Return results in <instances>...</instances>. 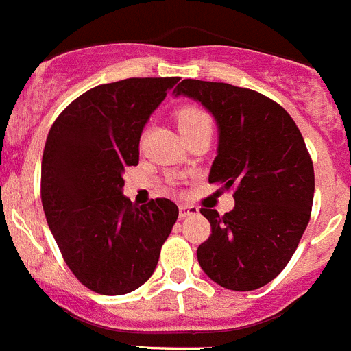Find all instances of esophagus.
<instances>
[{
    "instance_id": "obj_1",
    "label": "esophagus",
    "mask_w": 351,
    "mask_h": 351,
    "mask_svg": "<svg viewBox=\"0 0 351 351\" xmlns=\"http://www.w3.org/2000/svg\"><path fill=\"white\" fill-rule=\"evenodd\" d=\"M195 214H198V207H195V205L182 204L181 207H179V217H181V219H186V217Z\"/></svg>"
}]
</instances>
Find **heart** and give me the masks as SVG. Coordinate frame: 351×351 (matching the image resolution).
I'll list each match as a JSON object with an SVG mask.
<instances>
[{
  "label": "heart",
  "mask_w": 351,
  "mask_h": 351,
  "mask_svg": "<svg viewBox=\"0 0 351 351\" xmlns=\"http://www.w3.org/2000/svg\"><path fill=\"white\" fill-rule=\"evenodd\" d=\"M178 125L182 134V132L193 130L202 125H212V121L204 109L197 108V106H186L178 112Z\"/></svg>",
  "instance_id": "obj_1"
}]
</instances>
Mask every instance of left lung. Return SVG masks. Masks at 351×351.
<instances>
[{"label":"left lung","mask_w":351,"mask_h":351,"mask_svg":"<svg viewBox=\"0 0 351 351\" xmlns=\"http://www.w3.org/2000/svg\"><path fill=\"white\" fill-rule=\"evenodd\" d=\"M176 97L200 102L217 125L208 182L233 189V210L202 208L212 234L197 250L208 278L254 291L287 266L310 221L313 163L300 128L282 106L230 83L184 80Z\"/></svg>","instance_id":"left-lung-1"}]
</instances>
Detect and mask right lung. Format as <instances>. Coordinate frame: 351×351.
Returning a JSON list of instances; mask_svg holds the SVG:
<instances>
[{
    "label": "right lung",
    "mask_w": 351,
    "mask_h": 351,
    "mask_svg": "<svg viewBox=\"0 0 351 351\" xmlns=\"http://www.w3.org/2000/svg\"><path fill=\"white\" fill-rule=\"evenodd\" d=\"M179 78H128L88 90L51 125L41 160V204L64 261L90 291L121 295L153 275L178 221L169 198L123 197L147 120ZM179 86V85H178Z\"/></svg>",
    "instance_id": "1"
}]
</instances>
